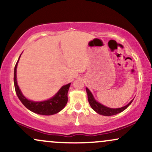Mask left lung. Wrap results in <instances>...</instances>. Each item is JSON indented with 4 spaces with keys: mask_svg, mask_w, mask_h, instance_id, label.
<instances>
[{
    "mask_svg": "<svg viewBox=\"0 0 152 152\" xmlns=\"http://www.w3.org/2000/svg\"><path fill=\"white\" fill-rule=\"evenodd\" d=\"M86 93L88 95V103H89L91 107L96 112H97L98 114L101 115H104V116H113V115H116L117 114H119L120 112L123 111L124 110H125L129 106L132 104V101L129 103L126 106H124V107L118 108V109H111V108L106 107V106L102 105L100 103L97 102L94 98L93 95L91 93V91L88 90V88H86Z\"/></svg>",
    "mask_w": 152,
    "mask_h": 152,
    "instance_id": "obj_1",
    "label": "left lung"
}]
</instances>
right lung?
<instances>
[{
	"label": "right lung",
	"mask_w": 152,
	"mask_h": 152,
	"mask_svg": "<svg viewBox=\"0 0 152 152\" xmlns=\"http://www.w3.org/2000/svg\"><path fill=\"white\" fill-rule=\"evenodd\" d=\"M21 56V55H20ZM19 57V58H20ZM19 58L15 66L14 69V86L15 90L16 92L18 99H20L22 104L33 112L36 113L38 114L41 115H53L59 112L60 111L65 107L68 102V91L70 87L71 83L66 84L65 86H62L61 89L58 91V93L56 94L53 98L48 99L44 102H35L32 101L28 100L23 95L20 88L17 84L16 81V69Z\"/></svg>",
	"instance_id": "obj_1"
}]
</instances>
